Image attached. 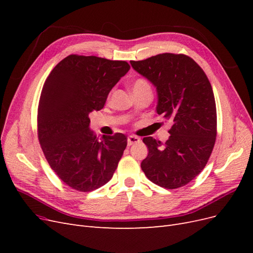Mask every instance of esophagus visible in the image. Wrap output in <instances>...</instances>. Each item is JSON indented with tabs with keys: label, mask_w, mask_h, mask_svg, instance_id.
<instances>
[{
	"label": "esophagus",
	"mask_w": 253,
	"mask_h": 253,
	"mask_svg": "<svg viewBox=\"0 0 253 253\" xmlns=\"http://www.w3.org/2000/svg\"><path fill=\"white\" fill-rule=\"evenodd\" d=\"M139 138L138 137H136V136H128L127 137V145L129 147V145H132V144H134V143H137V142H139Z\"/></svg>",
	"instance_id": "obj_1"
}]
</instances>
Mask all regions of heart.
<instances>
[{
  "mask_svg": "<svg viewBox=\"0 0 253 253\" xmlns=\"http://www.w3.org/2000/svg\"><path fill=\"white\" fill-rule=\"evenodd\" d=\"M141 87H150L149 83L143 80V79H138L136 80L133 84V89H136V88H141Z\"/></svg>",
  "mask_w": 253,
  "mask_h": 253,
  "instance_id": "b5f03b06",
  "label": "heart"
}]
</instances>
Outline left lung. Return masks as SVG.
I'll return each mask as SVG.
<instances>
[{
    "label": "left lung",
    "mask_w": 253,
    "mask_h": 253,
    "mask_svg": "<svg viewBox=\"0 0 253 253\" xmlns=\"http://www.w3.org/2000/svg\"><path fill=\"white\" fill-rule=\"evenodd\" d=\"M131 65L156 87L157 114L173 124L165 143L144 137L149 154L141 169L157 186L180 188L203 171L215 143L216 105L209 79L182 53H159Z\"/></svg>",
    "instance_id": "8db88e82"
}]
</instances>
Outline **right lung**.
<instances>
[{
    "label": "right lung",
    "mask_w": 253,
    "mask_h": 253,
    "mask_svg": "<svg viewBox=\"0 0 253 253\" xmlns=\"http://www.w3.org/2000/svg\"><path fill=\"white\" fill-rule=\"evenodd\" d=\"M126 61L70 55L45 81L38 106V137L50 168L68 187L89 192L105 185L126 148V136L100 139L89 129L88 115L101 110L121 77Z\"/></svg>",
    "instance_id": "add662e5"
}]
</instances>
